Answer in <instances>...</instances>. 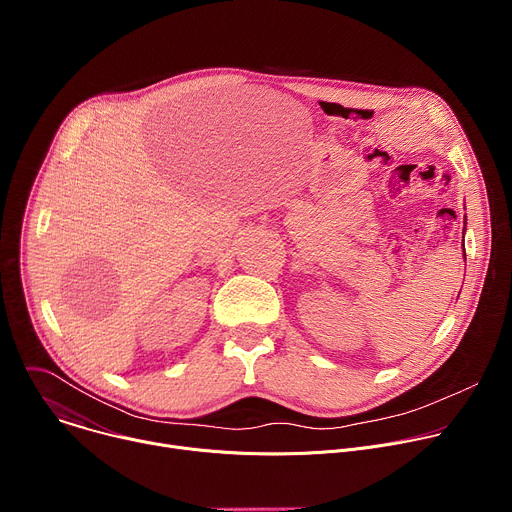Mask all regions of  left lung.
Masks as SVG:
<instances>
[{
  "instance_id": "left-lung-1",
  "label": "left lung",
  "mask_w": 512,
  "mask_h": 512,
  "mask_svg": "<svg viewBox=\"0 0 512 512\" xmlns=\"http://www.w3.org/2000/svg\"><path fill=\"white\" fill-rule=\"evenodd\" d=\"M464 225H466V223H464ZM464 257H466V255H464Z\"/></svg>"
}]
</instances>
